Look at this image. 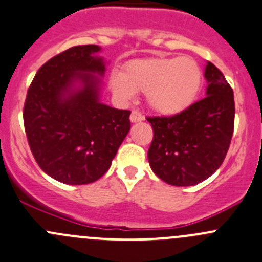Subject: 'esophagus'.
Segmentation results:
<instances>
[{
  "label": "esophagus",
  "mask_w": 262,
  "mask_h": 262,
  "mask_svg": "<svg viewBox=\"0 0 262 262\" xmlns=\"http://www.w3.org/2000/svg\"><path fill=\"white\" fill-rule=\"evenodd\" d=\"M144 120V116L139 112V111H132L131 116H130V121L132 123H136V122H141Z\"/></svg>",
  "instance_id": "obj_1"
}]
</instances>
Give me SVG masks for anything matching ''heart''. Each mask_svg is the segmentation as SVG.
Instances as JSON below:
<instances>
[{"instance_id": "obj_1", "label": "heart", "mask_w": 262, "mask_h": 262, "mask_svg": "<svg viewBox=\"0 0 262 262\" xmlns=\"http://www.w3.org/2000/svg\"><path fill=\"white\" fill-rule=\"evenodd\" d=\"M203 85V71L191 57H146L130 61L122 74L110 76V86L122 102L145 92L150 110L174 116L187 110Z\"/></svg>"}]
</instances>
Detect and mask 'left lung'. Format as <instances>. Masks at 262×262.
Wrapping results in <instances>:
<instances>
[{
    "label": "left lung",
    "mask_w": 262,
    "mask_h": 262,
    "mask_svg": "<svg viewBox=\"0 0 262 262\" xmlns=\"http://www.w3.org/2000/svg\"><path fill=\"white\" fill-rule=\"evenodd\" d=\"M205 98L172 117H150L147 151L152 172L172 186H195L222 165L234 127V97L222 72L208 62Z\"/></svg>",
    "instance_id": "left-lung-1"
}]
</instances>
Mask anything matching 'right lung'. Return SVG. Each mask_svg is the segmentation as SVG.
I'll return each mask as SVG.
<instances>
[{
	"mask_svg": "<svg viewBox=\"0 0 262 262\" xmlns=\"http://www.w3.org/2000/svg\"><path fill=\"white\" fill-rule=\"evenodd\" d=\"M95 44L75 46L38 70L28 90L24 126L44 172L66 185L99 180L130 131V111L102 103L108 62Z\"/></svg>",
	"mask_w": 262,
	"mask_h": 262,
	"instance_id": "add662e5",
	"label": "right lung"
}]
</instances>
